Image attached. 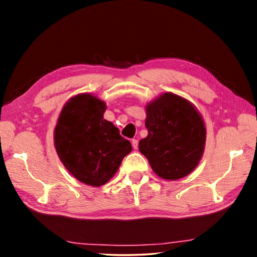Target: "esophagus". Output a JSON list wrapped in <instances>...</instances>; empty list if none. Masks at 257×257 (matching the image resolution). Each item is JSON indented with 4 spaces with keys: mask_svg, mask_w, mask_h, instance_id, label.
Returning <instances> with one entry per match:
<instances>
[{
    "mask_svg": "<svg viewBox=\"0 0 257 257\" xmlns=\"http://www.w3.org/2000/svg\"><path fill=\"white\" fill-rule=\"evenodd\" d=\"M132 145L134 149H138V140L137 139H133L132 140Z\"/></svg>",
    "mask_w": 257,
    "mask_h": 257,
    "instance_id": "esophagus-1",
    "label": "esophagus"
}]
</instances>
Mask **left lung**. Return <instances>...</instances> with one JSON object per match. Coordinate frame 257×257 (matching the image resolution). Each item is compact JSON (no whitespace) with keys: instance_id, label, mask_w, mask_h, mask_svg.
I'll return each mask as SVG.
<instances>
[{"instance_id":"8db88e82","label":"left lung","mask_w":257,"mask_h":257,"mask_svg":"<svg viewBox=\"0 0 257 257\" xmlns=\"http://www.w3.org/2000/svg\"><path fill=\"white\" fill-rule=\"evenodd\" d=\"M148 136L139 150L165 180L187 177L203 156L206 128L200 111L185 98L163 92L146 105Z\"/></svg>"}]
</instances>
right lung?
Wrapping results in <instances>:
<instances>
[{"mask_svg": "<svg viewBox=\"0 0 257 257\" xmlns=\"http://www.w3.org/2000/svg\"><path fill=\"white\" fill-rule=\"evenodd\" d=\"M106 102L83 92L69 98L54 129V145L64 167L90 187L107 183L133 150L112 122L103 119Z\"/></svg>", "mask_w": 257, "mask_h": 257, "instance_id": "obj_1", "label": "right lung"}]
</instances>
